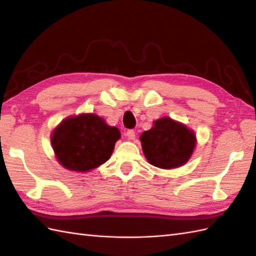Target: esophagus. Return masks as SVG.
Instances as JSON below:
<instances>
[{
	"label": "esophagus",
	"mask_w": 256,
	"mask_h": 256,
	"mask_svg": "<svg viewBox=\"0 0 256 256\" xmlns=\"http://www.w3.org/2000/svg\"><path fill=\"white\" fill-rule=\"evenodd\" d=\"M126 138H128V140H135V136H136V135H135V131H133V130H128V131L126 132Z\"/></svg>",
	"instance_id": "obj_1"
}]
</instances>
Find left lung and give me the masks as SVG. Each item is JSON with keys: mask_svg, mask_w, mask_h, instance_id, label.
<instances>
[{"mask_svg": "<svg viewBox=\"0 0 256 256\" xmlns=\"http://www.w3.org/2000/svg\"><path fill=\"white\" fill-rule=\"evenodd\" d=\"M140 140L146 160L162 170L186 164L197 144L192 128L168 116L156 120L150 130L142 133Z\"/></svg>", "mask_w": 256, "mask_h": 256, "instance_id": "obj_1", "label": "left lung"}]
</instances>
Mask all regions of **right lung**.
Returning <instances> with one entry per match:
<instances>
[{
  "label": "right lung",
  "mask_w": 256,
  "mask_h": 256,
  "mask_svg": "<svg viewBox=\"0 0 256 256\" xmlns=\"http://www.w3.org/2000/svg\"><path fill=\"white\" fill-rule=\"evenodd\" d=\"M121 138L120 130L110 126L94 113L68 116L54 128L50 142L57 160L72 172H90L110 158Z\"/></svg>",
  "instance_id": "1"
}]
</instances>
